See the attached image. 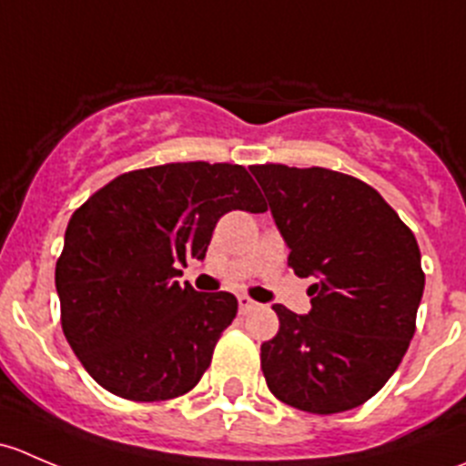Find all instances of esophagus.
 I'll return each instance as SVG.
<instances>
[{
	"instance_id": "obj_1",
	"label": "esophagus",
	"mask_w": 466,
	"mask_h": 466,
	"mask_svg": "<svg viewBox=\"0 0 466 466\" xmlns=\"http://www.w3.org/2000/svg\"><path fill=\"white\" fill-rule=\"evenodd\" d=\"M257 307H259V304H257L255 299H250L248 295H238V311H241V313L255 311Z\"/></svg>"
}]
</instances>
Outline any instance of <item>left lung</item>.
I'll return each mask as SVG.
<instances>
[{"label": "left lung", "mask_w": 466, "mask_h": 466, "mask_svg": "<svg viewBox=\"0 0 466 466\" xmlns=\"http://www.w3.org/2000/svg\"><path fill=\"white\" fill-rule=\"evenodd\" d=\"M289 246L313 277L307 316L275 304L261 370L279 401L333 415L379 392L401 363L424 293L420 246L377 189L329 168L250 167Z\"/></svg>", "instance_id": "obj_1"}]
</instances>
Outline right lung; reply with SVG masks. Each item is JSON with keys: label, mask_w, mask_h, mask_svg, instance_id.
Segmentation results:
<instances>
[{"label": "right lung", "mask_w": 466, "mask_h": 466, "mask_svg": "<svg viewBox=\"0 0 466 466\" xmlns=\"http://www.w3.org/2000/svg\"><path fill=\"white\" fill-rule=\"evenodd\" d=\"M268 207L238 164L176 162L107 182L72 214L56 263L69 347L101 388L130 401L189 392L223 329L232 293H198L176 277L205 259L216 223Z\"/></svg>", "instance_id": "1"}]
</instances>
